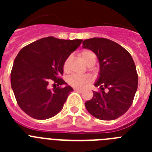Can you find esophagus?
Wrapping results in <instances>:
<instances>
[{
	"label": "esophagus",
	"mask_w": 152,
	"mask_h": 152,
	"mask_svg": "<svg viewBox=\"0 0 152 152\" xmlns=\"http://www.w3.org/2000/svg\"><path fill=\"white\" fill-rule=\"evenodd\" d=\"M74 90H75V91H79V92H81V91H83V89H81V88H74Z\"/></svg>",
	"instance_id": "34e87169"
}]
</instances>
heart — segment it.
Instances as JSON below:
<instances>
[{"label": "heart", "mask_w": 152, "mask_h": 152, "mask_svg": "<svg viewBox=\"0 0 152 152\" xmlns=\"http://www.w3.org/2000/svg\"><path fill=\"white\" fill-rule=\"evenodd\" d=\"M81 59L83 60L84 63L87 65L91 64V63H95L96 61V56L90 50H83L80 52L79 54ZM69 61L70 57L67 58V59L64 61L63 64V70L64 72H67L69 68ZM91 82V77L88 75H72L68 77V83L72 87L75 88H81L82 86L88 84Z\"/></svg>", "instance_id": "1"}]
</instances>
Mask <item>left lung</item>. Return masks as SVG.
<instances>
[{
  "label": "left lung",
  "instance_id": "obj_1",
  "mask_svg": "<svg viewBox=\"0 0 152 152\" xmlns=\"http://www.w3.org/2000/svg\"><path fill=\"white\" fill-rule=\"evenodd\" d=\"M83 48L96 54L100 72L92 99L85 107L93 116L101 120H113L131 107L138 88V75L128 51L112 40L92 38L83 42ZM106 91H105V90Z\"/></svg>",
  "mask_w": 152,
  "mask_h": 152
}]
</instances>
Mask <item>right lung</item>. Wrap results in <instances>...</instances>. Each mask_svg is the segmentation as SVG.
I'll return each mask as SVG.
<instances>
[{
	"label": "right lung",
	"mask_w": 152,
	"mask_h": 152,
	"mask_svg": "<svg viewBox=\"0 0 152 152\" xmlns=\"http://www.w3.org/2000/svg\"><path fill=\"white\" fill-rule=\"evenodd\" d=\"M81 42L82 39L64 40L49 36L33 42L19 52L12 68L10 82L23 112L34 119H46L61 110L73 91L60 78L63 64ZM52 81L55 88L50 90L48 85ZM64 84V88L59 87Z\"/></svg>",
	"instance_id": "obj_1"
}]
</instances>
